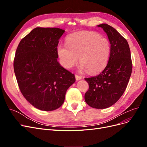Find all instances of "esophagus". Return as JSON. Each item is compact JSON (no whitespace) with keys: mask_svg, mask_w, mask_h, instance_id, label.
I'll list each match as a JSON object with an SVG mask.
<instances>
[{"mask_svg":"<svg viewBox=\"0 0 147 147\" xmlns=\"http://www.w3.org/2000/svg\"><path fill=\"white\" fill-rule=\"evenodd\" d=\"M75 79H76L77 81H78V80H80L81 79H82V77L81 76H78L77 75H75Z\"/></svg>","mask_w":147,"mask_h":147,"instance_id":"1","label":"esophagus"}]
</instances>
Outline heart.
<instances>
[{
  "instance_id": "obj_1",
  "label": "heart",
  "mask_w": 147,
  "mask_h": 147,
  "mask_svg": "<svg viewBox=\"0 0 147 147\" xmlns=\"http://www.w3.org/2000/svg\"><path fill=\"white\" fill-rule=\"evenodd\" d=\"M66 44H59L56 51L61 65L72 69L78 61L80 70L95 74L103 70L110 54L109 40L95 32L80 31L69 35Z\"/></svg>"
}]
</instances>
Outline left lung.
I'll list each match as a JSON object with an SVG mask.
<instances>
[{"label":"left lung","mask_w":147,"mask_h":147,"mask_svg":"<svg viewBox=\"0 0 147 147\" xmlns=\"http://www.w3.org/2000/svg\"><path fill=\"white\" fill-rule=\"evenodd\" d=\"M97 27L103 29L110 43V55L104 70L97 76L85 78L88 91L84 94L88 105L94 109L110 107L119 100L125 91L132 73L129 46L118 31L107 24Z\"/></svg>","instance_id":"left-lung-1"}]
</instances>
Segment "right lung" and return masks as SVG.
I'll return each instance as SVG.
<instances>
[{
  "mask_svg": "<svg viewBox=\"0 0 147 147\" xmlns=\"http://www.w3.org/2000/svg\"><path fill=\"white\" fill-rule=\"evenodd\" d=\"M65 30L36 28L21 40L16 49L14 71L22 94L35 108L52 111L59 108L74 74L57 61L56 48Z\"/></svg>",
  "mask_w": 147,
  "mask_h": 147,
  "instance_id": "1",
  "label": "right lung"
}]
</instances>
